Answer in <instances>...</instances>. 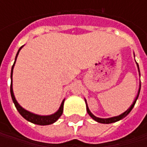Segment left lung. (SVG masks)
<instances>
[{"instance_id": "obj_1", "label": "left lung", "mask_w": 147, "mask_h": 147, "mask_svg": "<svg viewBox=\"0 0 147 147\" xmlns=\"http://www.w3.org/2000/svg\"><path fill=\"white\" fill-rule=\"evenodd\" d=\"M139 93H140V89H139L138 94L137 97H136V99H135V100L133 101V105L130 106V108H129L128 110H126L124 113H123V114L120 115L116 116V117H113V118H109V119H100V118H97V117H96L95 115H93L90 112V110H89V109H88V105H87V111H88V115L91 116V117L94 120H96V121L98 122V123H115V122L119 121V120H120V119H123L124 117H126V116H127V115L131 112V110H133V106L135 105V103H136L137 100H138V98Z\"/></svg>"}]
</instances>
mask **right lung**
<instances>
[{"label":"right lung","instance_id":"right-lung-1","mask_svg":"<svg viewBox=\"0 0 147 147\" xmlns=\"http://www.w3.org/2000/svg\"><path fill=\"white\" fill-rule=\"evenodd\" d=\"M22 47H20L17 52V55H16V57H15V60H16V58L18 56V54L20 52V49ZM15 60H14V63H15ZM12 66V69H11V79H12V72H13V68H14V65ZM10 94H11V97H12V100H13V102H14V105L16 107L17 110L19 111L21 115L23 116L26 120L28 121L31 122L32 123H35V124H38V125H49V124H51L53 123L55 121L58 120L60 116L62 115V113H63V107H64V102H65V100L62 101L61 103V105L59 107V110L55 113L54 115H51L48 116H41V115H34L32 113H30L28 111H27L24 109H23L20 105L18 104V102L16 101V100L14 98V93H13V89H12V81H11V84H10Z\"/></svg>","mask_w":147,"mask_h":147}]
</instances>
